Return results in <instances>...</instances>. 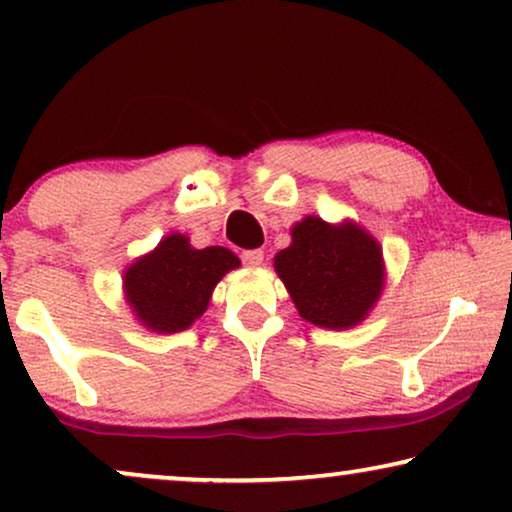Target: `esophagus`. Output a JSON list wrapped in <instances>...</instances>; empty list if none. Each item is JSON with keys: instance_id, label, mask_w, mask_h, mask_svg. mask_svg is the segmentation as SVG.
<instances>
[{"instance_id": "obj_1", "label": "esophagus", "mask_w": 512, "mask_h": 512, "mask_svg": "<svg viewBox=\"0 0 512 512\" xmlns=\"http://www.w3.org/2000/svg\"><path fill=\"white\" fill-rule=\"evenodd\" d=\"M242 263L249 265V268H258V265L263 263V251L261 249L242 251Z\"/></svg>"}]
</instances>
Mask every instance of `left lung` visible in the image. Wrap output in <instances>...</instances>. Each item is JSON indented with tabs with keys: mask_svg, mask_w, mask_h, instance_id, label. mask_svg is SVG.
Returning a JSON list of instances; mask_svg holds the SVG:
<instances>
[{
	"mask_svg": "<svg viewBox=\"0 0 512 512\" xmlns=\"http://www.w3.org/2000/svg\"><path fill=\"white\" fill-rule=\"evenodd\" d=\"M291 247L275 270L300 317L321 328H349L366 317L382 291V251L354 223L328 226L307 216L291 230Z\"/></svg>",
	"mask_w": 512,
	"mask_h": 512,
	"instance_id": "obj_1",
	"label": "left lung"
}]
</instances>
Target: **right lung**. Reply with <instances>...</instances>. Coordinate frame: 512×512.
<instances>
[{"label": "right lung", "mask_w": 512, "mask_h": 512, "mask_svg": "<svg viewBox=\"0 0 512 512\" xmlns=\"http://www.w3.org/2000/svg\"><path fill=\"white\" fill-rule=\"evenodd\" d=\"M240 265L223 247L193 249L184 235H170L153 254L125 272V293L137 319L151 331H184L207 310L219 279Z\"/></svg>", "instance_id": "add662e5"}]
</instances>
